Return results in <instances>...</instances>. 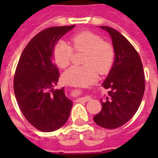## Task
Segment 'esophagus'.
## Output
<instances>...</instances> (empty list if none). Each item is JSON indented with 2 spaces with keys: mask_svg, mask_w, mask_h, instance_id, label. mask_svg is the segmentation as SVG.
<instances>
[{
  "mask_svg": "<svg viewBox=\"0 0 158 158\" xmlns=\"http://www.w3.org/2000/svg\"><path fill=\"white\" fill-rule=\"evenodd\" d=\"M91 100V97L89 96H85V97H81V98H79L78 99V101H84V102H88L89 101V100Z\"/></svg>",
  "mask_w": 158,
  "mask_h": 158,
  "instance_id": "1",
  "label": "esophagus"
}]
</instances>
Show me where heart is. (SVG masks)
I'll list each match as a JSON object with an SVG mask.
<instances>
[{"instance_id":"heart-1","label":"heart","mask_w":158,"mask_h":158,"mask_svg":"<svg viewBox=\"0 0 158 158\" xmlns=\"http://www.w3.org/2000/svg\"><path fill=\"white\" fill-rule=\"evenodd\" d=\"M71 46L65 41L57 42L54 47L53 56L57 65L65 68L71 62L74 49L76 51H85L83 64L73 65L64 73L63 81L73 85H89L97 79V71L105 74L111 69L115 58V48L111 43L104 41L99 35L84 31L70 38Z\"/></svg>"}]
</instances>
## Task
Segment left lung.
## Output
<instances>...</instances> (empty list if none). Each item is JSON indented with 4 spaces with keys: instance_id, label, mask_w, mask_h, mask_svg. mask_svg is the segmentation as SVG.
I'll return each instance as SVG.
<instances>
[{
    "instance_id": "1",
    "label": "left lung",
    "mask_w": 158,
    "mask_h": 158,
    "mask_svg": "<svg viewBox=\"0 0 158 158\" xmlns=\"http://www.w3.org/2000/svg\"><path fill=\"white\" fill-rule=\"evenodd\" d=\"M112 39L115 58L109 74L103 83L107 96L100 100L102 109L94 116L95 123L106 129L123 126L139 109L145 92V74L141 58L122 34L107 26H100Z\"/></svg>"
}]
</instances>
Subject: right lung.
I'll return each mask as SVG.
<instances>
[{"instance_id":"add662e5","label":"right lung","mask_w":158,"mask_h":158,"mask_svg":"<svg viewBox=\"0 0 158 158\" xmlns=\"http://www.w3.org/2000/svg\"><path fill=\"white\" fill-rule=\"evenodd\" d=\"M51 27L32 38L22 52L14 75L16 101L25 118L43 132L62 127L69 118L73 102L63 88L55 89L59 71L53 59V51L62 35L74 27Z\"/></svg>"}]
</instances>
